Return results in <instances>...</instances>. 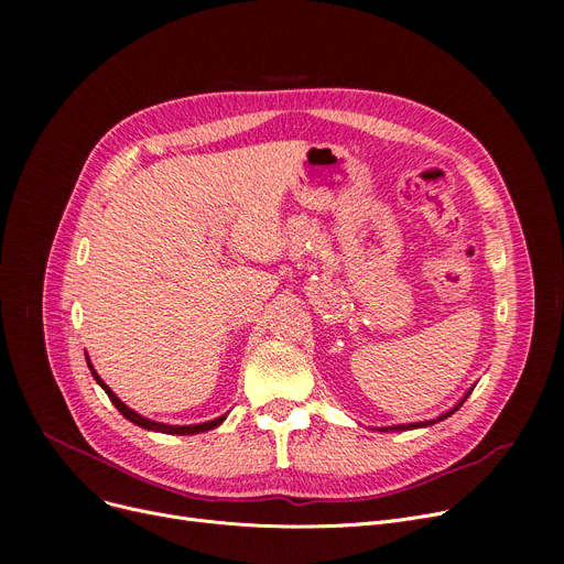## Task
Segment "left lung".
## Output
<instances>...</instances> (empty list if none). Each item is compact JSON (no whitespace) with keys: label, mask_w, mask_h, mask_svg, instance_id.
Returning a JSON list of instances; mask_svg holds the SVG:
<instances>
[{"label":"left lung","mask_w":564,"mask_h":564,"mask_svg":"<svg viewBox=\"0 0 564 564\" xmlns=\"http://www.w3.org/2000/svg\"><path fill=\"white\" fill-rule=\"evenodd\" d=\"M476 389V387H470L466 393H464V398L453 406V409H448V411H443L441 416H436V419H432V421H421V423H402V425H389V427H377V432H406V430H419V427H430V425H434V423H441V421H446V419H451L453 413L466 402V398L470 395V391Z\"/></svg>","instance_id":"1"}]
</instances>
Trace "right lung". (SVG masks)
<instances>
[{
    "instance_id": "right-lung-1",
    "label": "right lung",
    "mask_w": 564,
    "mask_h": 564,
    "mask_svg": "<svg viewBox=\"0 0 564 564\" xmlns=\"http://www.w3.org/2000/svg\"><path fill=\"white\" fill-rule=\"evenodd\" d=\"M86 364H88V370H91V375H94V379L100 383L102 387V391L109 395V400H111V404L123 413V416L130 421V423H134V425H139V427H143V430H151V432H162V434H198V432H207V430H215V427H219L224 421H226V416L228 413H224V416H219V419H215V421H207V423H198V425H166V423H158V421H151V419H145V416H141V413H137L134 409H130L121 398H118L107 383L100 379V375L96 372V368H94V364L88 361V354H86Z\"/></svg>"
}]
</instances>
